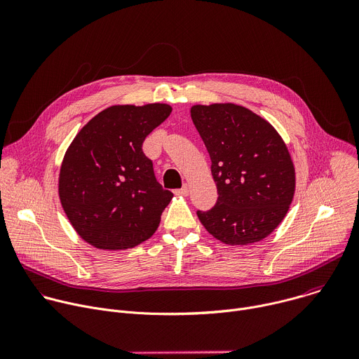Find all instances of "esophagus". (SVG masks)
Returning <instances> with one entry per match:
<instances>
[{
    "mask_svg": "<svg viewBox=\"0 0 359 359\" xmlns=\"http://www.w3.org/2000/svg\"><path fill=\"white\" fill-rule=\"evenodd\" d=\"M176 194H182V196H187L189 194V186L187 184H183V187L175 190Z\"/></svg>",
    "mask_w": 359,
    "mask_h": 359,
    "instance_id": "1",
    "label": "esophagus"
}]
</instances>
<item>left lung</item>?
Returning a JSON list of instances; mask_svg holds the SVG:
<instances>
[{
    "label": "left lung",
    "instance_id": "1",
    "mask_svg": "<svg viewBox=\"0 0 359 359\" xmlns=\"http://www.w3.org/2000/svg\"><path fill=\"white\" fill-rule=\"evenodd\" d=\"M191 121L212 159L216 206L197 212L215 238L247 245L271 234L285 217L295 191L290 151L262 116L236 104L194 105Z\"/></svg>",
    "mask_w": 359,
    "mask_h": 359
}]
</instances>
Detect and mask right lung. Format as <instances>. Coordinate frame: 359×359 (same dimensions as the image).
<instances>
[{
    "label": "right lung",
    "instance_id": "add662e5",
    "mask_svg": "<svg viewBox=\"0 0 359 359\" xmlns=\"http://www.w3.org/2000/svg\"><path fill=\"white\" fill-rule=\"evenodd\" d=\"M172 107L115 105L93 116L65 151L58 191L75 231L100 250H126L150 238L173 193L156 180L142 150Z\"/></svg>",
    "mask_w": 359,
    "mask_h": 359
}]
</instances>
